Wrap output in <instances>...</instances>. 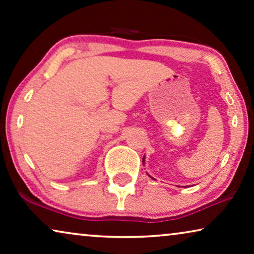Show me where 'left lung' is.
I'll use <instances>...</instances> for the list:
<instances>
[{
    "instance_id": "8db88e82",
    "label": "left lung",
    "mask_w": 254,
    "mask_h": 254,
    "mask_svg": "<svg viewBox=\"0 0 254 254\" xmlns=\"http://www.w3.org/2000/svg\"><path fill=\"white\" fill-rule=\"evenodd\" d=\"M143 161H144V158H143V159H142V162H143Z\"/></svg>"
}]
</instances>
